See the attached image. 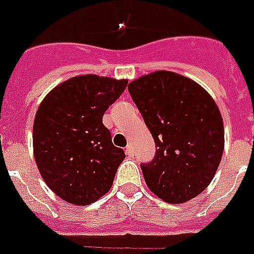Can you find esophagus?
Listing matches in <instances>:
<instances>
[{"label": "esophagus", "mask_w": 254, "mask_h": 254, "mask_svg": "<svg viewBox=\"0 0 254 254\" xmlns=\"http://www.w3.org/2000/svg\"><path fill=\"white\" fill-rule=\"evenodd\" d=\"M125 153L127 155V157H133L134 156V151H133V146L132 145H127V149H125Z\"/></svg>", "instance_id": "1"}]
</instances>
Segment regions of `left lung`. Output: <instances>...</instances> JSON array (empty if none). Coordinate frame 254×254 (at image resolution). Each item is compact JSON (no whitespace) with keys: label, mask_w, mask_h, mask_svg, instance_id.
I'll return each mask as SVG.
<instances>
[{"label":"left lung","mask_w":254,"mask_h":254,"mask_svg":"<svg viewBox=\"0 0 254 254\" xmlns=\"http://www.w3.org/2000/svg\"><path fill=\"white\" fill-rule=\"evenodd\" d=\"M156 144L142 163L146 185L168 203H183L203 191L217 172L225 145L223 122L210 94L194 80L156 71L127 86Z\"/></svg>","instance_id":"1"}]
</instances>
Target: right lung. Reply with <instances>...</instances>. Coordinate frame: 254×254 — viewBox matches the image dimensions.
Instances as JSON below:
<instances>
[{
	"mask_svg": "<svg viewBox=\"0 0 254 254\" xmlns=\"http://www.w3.org/2000/svg\"><path fill=\"white\" fill-rule=\"evenodd\" d=\"M127 80L83 75L47 95L33 122V153L43 179L58 196L78 206L108 192L125 152L113 145L102 117Z\"/></svg>",
	"mask_w": 254,
	"mask_h": 254,
	"instance_id": "obj_1",
	"label": "right lung"
}]
</instances>
